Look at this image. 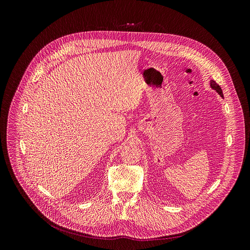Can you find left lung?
Wrapping results in <instances>:
<instances>
[{
    "instance_id": "8db88e82",
    "label": "left lung",
    "mask_w": 250,
    "mask_h": 250,
    "mask_svg": "<svg viewBox=\"0 0 250 250\" xmlns=\"http://www.w3.org/2000/svg\"><path fill=\"white\" fill-rule=\"evenodd\" d=\"M209 85H210V88L211 89H213V90H216L217 92H218V94L222 97V98H224V94H223V91H222V88L215 82L213 80H210V82H209Z\"/></svg>"
}]
</instances>
